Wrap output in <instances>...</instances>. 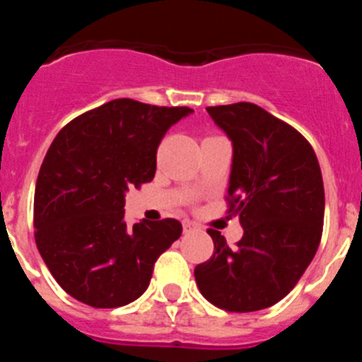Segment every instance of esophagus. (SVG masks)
<instances>
[{"label": "esophagus", "mask_w": 362, "mask_h": 362, "mask_svg": "<svg viewBox=\"0 0 362 362\" xmlns=\"http://www.w3.org/2000/svg\"><path fill=\"white\" fill-rule=\"evenodd\" d=\"M183 228H185V232H192V230L196 228V225H194L192 221H185V223H183Z\"/></svg>", "instance_id": "1"}]
</instances>
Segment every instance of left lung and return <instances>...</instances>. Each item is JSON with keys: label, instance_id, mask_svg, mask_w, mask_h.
<instances>
[{"label": "left lung", "instance_id": "1", "mask_svg": "<svg viewBox=\"0 0 362 362\" xmlns=\"http://www.w3.org/2000/svg\"><path fill=\"white\" fill-rule=\"evenodd\" d=\"M233 146L228 214L245 230L235 248L209 230L214 254L194 270L199 292L226 312L276 305L317 252L325 187L312 145L288 123L254 103L209 107Z\"/></svg>", "mask_w": 362, "mask_h": 362}]
</instances>
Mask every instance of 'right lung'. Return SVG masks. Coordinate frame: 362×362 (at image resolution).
Wrapping results in <instances>:
<instances>
[{
	"instance_id": "right-lung-1",
	"label": "right lung",
	"mask_w": 362,
	"mask_h": 362,
	"mask_svg": "<svg viewBox=\"0 0 362 362\" xmlns=\"http://www.w3.org/2000/svg\"><path fill=\"white\" fill-rule=\"evenodd\" d=\"M190 112L114 99L70 121L52 141L34 194V238L74 299L117 308L148 288L153 263L183 226L177 219L129 226L124 192L152 181L159 143Z\"/></svg>"
}]
</instances>
